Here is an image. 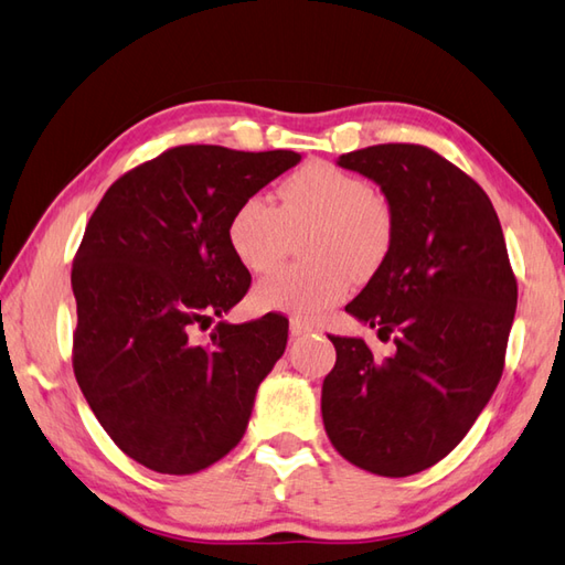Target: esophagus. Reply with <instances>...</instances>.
<instances>
[{
  "label": "esophagus",
  "mask_w": 565,
  "mask_h": 565,
  "mask_svg": "<svg viewBox=\"0 0 565 565\" xmlns=\"http://www.w3.org/2000/svg\"><path fill=\"white\" fill-rule=\"evenodd\" d=\"M311 333H313V326H311V323H303V320H298V318L291 320V335H294V338L311 335Z\"/></svg>",
  "instance_id": "obj_1"
}]
</instances>
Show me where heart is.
<instances>
[{
    "instance_id": "b5f03b06",
    "label": "heart",
    "mask_w": 565,
    "mask_h": 565,
    "mask_svg": "<svg viewBox=\"0 0 565 565\" xmlns=\"http://www.w3.org/2000/svg\"><path fill=\"white\" fill-rule=\"evenodd\" d=\"M313 225L303 239L308 264H291L257 284L252 301L262 311L313 318L340 303L352 274L367 276L392 247V215L372 185L335 163L313 161L279 185V207L252 195L237 205L227 242L242 267L264 274L279 267L291 232Z\"/></svg>"
}]
</instances>
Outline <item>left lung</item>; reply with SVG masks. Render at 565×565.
<instances>
[{
    "instance_id": "left-lung-1",
    "label": "left lung",
    "mask_w": 565,
    "mask_h": 565,
    "mask_svg": "<svg viewBox=\"0 0 565 565\" xmlns=\"http://www.w3.org/2000/svg\"><path fill=\"white\" fill-rule=\"evenodd\" d=\"M338 166L380 185L392 247L345 311L394 333L392 358L362 338L330 335L335 367L320 412L352 466L406 478L436 466L488 406L502 377L516 279L488 193L436 151L377 143Z\"/></svg>"
}]
</instances>
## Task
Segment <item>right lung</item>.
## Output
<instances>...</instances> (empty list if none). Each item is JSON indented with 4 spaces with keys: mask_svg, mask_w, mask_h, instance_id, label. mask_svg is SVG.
I'll return each instance as SVG.
<instances>
[{
    "mask_svg": "<svg viewBox=\"0 0 565 565\" xmlns=\"http://www.w3.org/2000/svg\"><path fill=\"white\" fill-rule=\"evenodd\" d=\"M298 161L284 149L175 147L121 175L95 207L71 274L73 370L97 422L143 468L205 470L245 436L289 320H223L252 281L227 225ZM215 315L201 347L192 330Z\"/></svg>",
    "mask_w": 565,
    "mask_h": 565,
    "instance_id": "obj_1",
    "label": "right lung"
}]
</instances>
